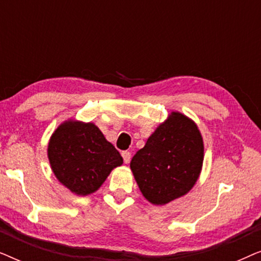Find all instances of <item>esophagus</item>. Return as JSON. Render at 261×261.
<instances>
[{"mask_svg":"<svg viewBox=\"0 0 261 261\" xmlns=\"http://www.w3.org/2000/svg\"><path fill=\"white\" fill-rule=\"evenodd\" d=\"M122 158H123V162L126 163V164L129 163V162H130V158H132L130 152H128V151H123V152H122Z\"/></svg>","mask_w":261,"mask_h":261,"instance_id":"esophagus-1","label":"esophagus"}]
</instances>
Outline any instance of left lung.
<instances>
[{
	"label": "left lung",
	"instance_id": "8db88e82",
	"mask_svg": "<svg viewBox=\"0 0 261 261\" xmlns=\"http://www.w3.org/2000/svg\"><path fill=\"white\" fill-rule=\"evenodd\" d=\"M203 158L204 145L197 124L172 112L132 158L130 170L144 197L164 205L194 188Z\"/></svg>",
	"mask_w": 261,
	"mask_h": 261
}]
</instances>
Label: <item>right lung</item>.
Here are the masks:
<instances>
[{"label":"right lung","mask_w":261,"mask_h":261,"mask_svg":"<svg viewBox=\"0 0 261 261\" xmlns=\"http://www.w3.org/2000/svg\"><path fill=\"white\" fill-rule=\"evenodd\" d=\"M47 156L57 179L78 196L97 191L123 163L96 124L76 120L65 121L53 132Z\"/></svg>","instance_id":"obj_1"}]
</instances>
